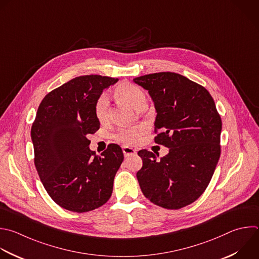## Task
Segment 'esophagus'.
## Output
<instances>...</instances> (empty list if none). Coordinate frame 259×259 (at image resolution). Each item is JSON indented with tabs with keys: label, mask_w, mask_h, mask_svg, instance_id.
<instances>
[{
	"label": "esophagus",
	"mask_w": 259,
	"mask_h": 259,
	"mask_svg": "<svg viewBox=\"0 0 259 259\" xmlns=\"http://www.w3.org/2000/svg\"><path fill=\"white\" fill-rule=\"evenodd\" d=\"M123 153H124V156L125 157H128L130 155H133L136 153V150L132 147H129V146H123Z\"/></svg>",
	"instance_id": "obj_1"
}]
</instances>
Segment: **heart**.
Here are the masks:
<instances>
[{
  "mask_svg": "<svg viewBox=\"0 0 259 259\" xmlns=\"http://www.w3.org/2000/svg\"><path fill=\"white\" fill-rule=\"evenodd\" d=\"M119 98L127 102L133 108L137 109L145 104V95L138 85L131 82H122L116 90ZM95 116L100 122H106L110 114V101L106 94H102L95 103ZM145 132V126L142 124L130 127H124L118 130L115 134V139L125 145L136 143L140 136Z\"/></svg>",
  "mask_w": 259,
  "mask_h": 259,
  "instance_id": "heart-1",
  "label": "heart"
}]
</instances>
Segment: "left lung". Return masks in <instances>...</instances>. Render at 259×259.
I'll use <instances>...</instances> for the list:
<instances>
[{
  "mask_svg": "<svg viewBox=\"0 0 259 259\" xmlns=\"http://www.w3.org/2000/svg\"><path fill=\"white\" fill-rule=\"evenodd\" d=\"M133 80L154 103V142L169 148L159 160L151 151H138L143 162L136 174L140 189L155 205L182 208L202 195L214 173L221 116L208 91L183 75L158 72Z\"/></svg>",
  "mask_w": 259,
  "mask_h": 259,
  "instance_id": "1",
  "label": "left lung"
}]
</instances>
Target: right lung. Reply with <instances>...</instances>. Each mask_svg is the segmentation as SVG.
Wrapping results in <instances>:
<instances>
[{"instance_id": "add662e5", "label": "right lung", "mask_w": 259, "mask_h": 259, "mask_svg": "<svg viewBox=\"0 0 259 259\" xmlns=\"http://www.w3.org/2000/svg\"><path fill=\"white\" fill-rule=\"evenodd\" d=\"M118 81L101 75L76 77L50 92L41 101L31 127L34 164L50 197L73 212L104 205L124 154L115 143L97 155L88 135L100 129L95 103Z\"/></svg>"}]
</instances>
